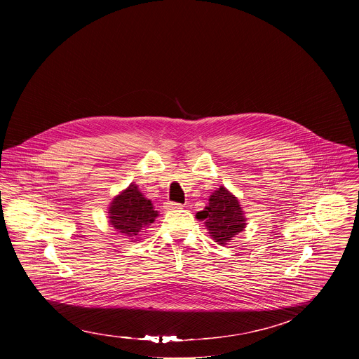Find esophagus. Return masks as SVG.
Listing matches in <instances>:
<instances>
[{"instance_id":"esophagus-1","label":"esophagus","mask_w":359,"mask_h":359,"mask_svg":"<svg viewBox=\"0 0 359 359\" xmlns=\"http://www.w3.org/2000/svg\"><path fill=\"white\" fill-rule=\"evenodd\" d=\"M183 205H180V203H173V202H168L167 205H165V208L167 210H179V208H182Z\"/></svg>"}]
</instances>
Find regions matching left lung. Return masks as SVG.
<instances>
[{
	"instance_id": "obj_1",
	"label": "left lung",
	"mask_w": 359,
	"mask_h": 359,
	"mask_svg": "<svg viewBox=\"0 0 359 359\" xmlns=\"http://www.w3.org/2000/svg\"><path fill=\"white\" fill-rule=\"evenodd\" d=\"M205 222L210 238L219 245H227L246 227V217L238 198L226 187L217 188L208 198V205L196 214Z\"/></svg>"
}]
</instances>
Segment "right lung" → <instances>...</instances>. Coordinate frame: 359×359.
Masks as SVG:
<instances>
[{"label":"right lung","mask_w":359,"mask_h":359,"mask_svg":"<svg viewBox=\"0 0 359 359\" xmlns=\"http://www.w3.org/2000/svg\"><path fill=\"white\" fill-rule=\"evenodd\" d=\"M109 223L130 242L138 241L141 233L149 229L151 223L158 217L151 199L145 198L136 183L122 189L109 205Z\"/></svg>","instance_id":"obj_1"}]
</instances>
